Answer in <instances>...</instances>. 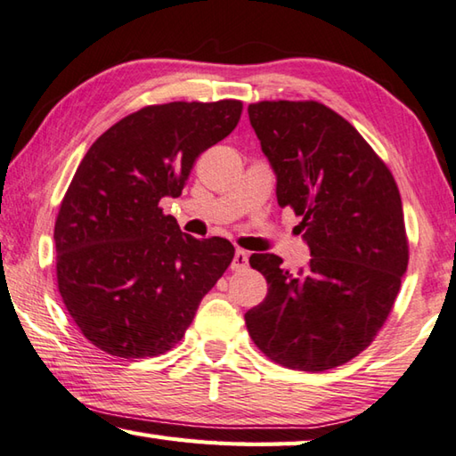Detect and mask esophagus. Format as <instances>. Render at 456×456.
Returning a JSON list of instances; mask_svg holds the SVG:
<instances>
[{"mask_svg":"<svg viewBox=\"0 0 456 456\" xmlns=\"http://www.w3.org/2000/svg\"><path fill=\"white\" fill-rule=\"evenodd\" d=\"M247 263H249V253L243 251V249H237L233 255V263H231V269L235 271H241L247 267Z\"/></svg>","mask_w":456,"mask_h":456,"instance_id":"34e87169","label":"esophagus"}]
</instances>
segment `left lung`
<instances>
[{
  "label": "left lung",
  "instance_id": "obj_1",
  "mask_svg": "<svg viewBox=\"0 0 456 456\" xmlns=\"http://www.w3.org/2000/svg\"><path fill=\"white\" fill-rule=\"evenodd\" d=\"M277 203L303 221L311 261L289 273L253 253L269 291L245 313L253 343L279 365L327 370L367 349L393 309L407 271L403 203L391 171L349 121L317 102L249 105Z\"/></svg>",
  "mask_w": 456,
  "mask_h": 456
}]
</instances>
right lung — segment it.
<instances>
[{"label":"right lung","mask_w":456,"mask_h":456,"mask_svg":"<svg viewBox=\"0 0 456 456\" xmlns=\"http://www.w3.org/2000/svg\"><path fill=\"white\" fill-rule=\"evenodd\" d=\"M243 103L149 105L89 147L55 221L57 285L87 341L143 359L181 341L233 261L227 239H195L163 215L205 149L237 127Z\"/></svg>","instance_id":"obj_1"}]
</instances>
